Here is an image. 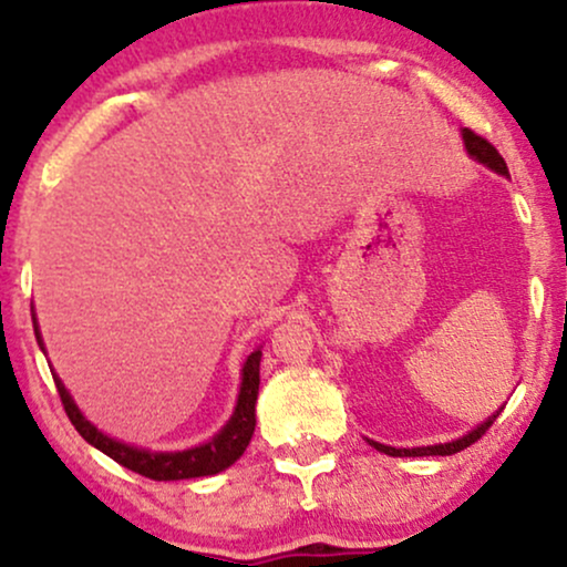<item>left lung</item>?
<instances>
[{"instance_id":"8db88e82","label":"left lung","mask_w":567,"mask_h":567,"mask_svg":"<svg viewBox=\"0 0 567 567\" xmlns=\"http://www.w3.org/2000/svg\"><path fill=\"white\" fill-rule=\"evenodd\" d=\"M461 135H464V146H466V152H470V157L472 159H477L480 165H485V167H491L493 173H498V175H509V167H506V162H504V157H501V154L496 152V146H491V143H487L483 135H477V133H472L470 127H464L461 130ZM504 408H498L496 413L493 415H487V419L483 421V424H477L472 429V432H466L464 437H458V440H451V442H440V445H424V447H392V445H381V442H375V440H368L370 445L375 447V451H381V453H386V455H394V458H415V455H453V453H461L464 451V447H470L472 442H477L480 437H483V434L487 432V429L493 426V421L498 419V413Z\"/></svg>"}]
</instances>
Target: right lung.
Here are the masks:
<instances>
[{
  "mask_svg": "<svg viewBox=\"0 0 567 567\" xmlns=\"http://www.w3.org/2000/svg\"><path fill=\"white\" fill-rule=\"evenodd\" d=\"M31 320H34L39 349L44 351L37 317L31 315ZM53 379H55L58 394H61L63 408H66L69 421L74 424L76 432H80L90 445L97 447V451L106 453L109 458H114L116 464H122L125 470L135 474H143V477L148 480H159V483H167V480L210 477V474L229 470L234 461L245 453V447L250 445L252 432H256V400H258V383H261V349H256L245 360L243 383H239L237 408H234L231 419L226 421L224 429H220L216 437L202 442V445L188 447V451H146V447H135L122 440L109 437V434H103L101 429L84 419V413L76 408L74 396L69 394V389L63 386L61 379H58L55 370H53Z\"/></svg>",
  "mask_w": 567,
  "mask_h": 567,
  "instance_id": "obj_1",
  "label": "right lung"
}]
</instances>
